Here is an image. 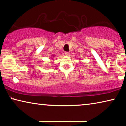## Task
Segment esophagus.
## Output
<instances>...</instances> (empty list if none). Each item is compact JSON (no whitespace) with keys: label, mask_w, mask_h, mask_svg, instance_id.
<instances>
[{"label":"esophagus","mask_w":126,"mask_h":126,"mask_svg":"<svg viewBox=\"0 0 126 126\" xmlns=\"http://www.w3.org/2000/svg\"><path fill=\"white\" fill-rule=\"evenodd\" d=\"M65 54L66 55V56H69V54H70V53H69V52H65Z\"/></svg>","instance_id":"esophagus-1"}]
</instances>
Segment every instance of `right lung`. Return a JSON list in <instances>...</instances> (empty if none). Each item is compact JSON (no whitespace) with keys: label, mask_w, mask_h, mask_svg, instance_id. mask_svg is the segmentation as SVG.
Segmentation results:
<instances>
[{"label":"right lung","mask_w":126,"mask_h":126,"mask_svg":"<svg viewBox=\"0 0 126 126\" xmlns=\"http://www.w3.org/2000/svg\"><path fill=\"white\" fill-rule=\"evenodd\" d=\"M53 57H54V55H53Z\"/></svg>","instance_id":"1"}]
</instances>
